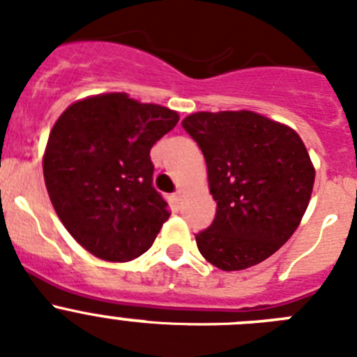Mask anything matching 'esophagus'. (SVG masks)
<instances>
[{
  "mask_svg": "<svg viewBox=\"0 0 357 357\" xmlns=\"http://www.w3.org/2000/svg\"><path fill=\"white\" fill-rule=\"evenodd\" d=\"M172 200H173V204H175V206H181V202H182V191H181V189H178V191H175V193L172 195Z\"/></svg>",
  "mask_w": 357,
  "mask_h": 357,
  "instance_id": "34e87169",
  "label": "esophagus"
}]
</instances>
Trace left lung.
<instances>
[{
	"label": "left lung",
	"instance_id": "left-lung-1",
	"mask_svg": "<svg viewBox=\"0 0 357 357\" xmlns=\"http://www.w3.org/2000/svg\"><path fill=\"white\" fill-rule=\"evenodd\" d=\"M182 127L200 146L216 216L200 254L225 272L275 254L307 209L314 168L295 130L250 110L197 112Z\"/></svg>",
	"mask_w": 357,
	"mask_h": 357
}]
</instances>
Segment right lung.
<instances>
[{
  "instance_id": "add662e5",
  "label": "right lung",
  "mask_w": 357,
  "mask_h": 357,
  "mask_svg": "<svg viewBox=\"0 0 357 357\" xmlns=\"http://www.w3.org/2000/svg\"><path fill=\"white\" fill-rule=\"evenodd\" d=\"M176 123L175 110L123 93L85 98L56 119L44 182L61 222L85 250L125 263L155 241L169 209L153 188L150 150Z\"/></svg>"
}]
</instances>
